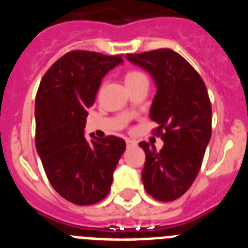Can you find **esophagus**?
<instances>
[{"mask_svg": "<svg viewBox=\"0 0 248 248\" xmlns=\"http://www.w3.org/2000/svg\"><path fill=\"white\" fill-rule=\"evenodd\" d=\"M137 141H135V140H130V139H128L126 140V146H128V148H131V146H135L137 145Z\"/></svg>", "mask_w": 248, "mask_h": 248, "instance_id": "esophagus-1", "label": "esophagus"}]
</instances>
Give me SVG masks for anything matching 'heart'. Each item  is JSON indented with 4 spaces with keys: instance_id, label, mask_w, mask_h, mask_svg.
<instances>
[{
    "instance_id": "1",
    "label": "heart",
    "mask_w": 248,
    "mask_h": 248,
    "mask_svg": "<svg viewBox=\"0 0 248 248\" xmlns=\"http://www.w3.org/2000/svg\"><path fill=\"white\" fill-rule=\"evenodd\" d=\"M141 78H145V76H144L143 73H140V72H137V71H130L126 73L125 76V84H130V83H134L137 82V80L141 79Z\"/></svg>"
}]
</instances>
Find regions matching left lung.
<instances>
[{
    "label": "left lung",
    "instance_id": "left-lung-1",
    "mask_svg": "<svg viewBox=\"0 0 248 248\" xmlns=\"http://www.w3.org/2000/svg\"><path fill=\"white\" fill-rule=\"evenodd\" d=\"M133 64L148 72L156 85L150 118L155 134L164 141L161 150L141 141L145 164L144 187L159 201L183 196L200 171L211 138V103L200 74L184 57L169 48L126 54Z\"/></svg>",
    "mask_w": 248,
    "mask_h": 248
}]
</instances>
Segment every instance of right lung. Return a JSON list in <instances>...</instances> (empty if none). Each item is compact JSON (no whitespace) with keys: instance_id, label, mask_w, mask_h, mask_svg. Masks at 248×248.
<instances>
[{"instance_id":"add662e5","label":"right lung","mask_w":248,"mask_h":248,"mask_svg":"<svg viewBox=\"0 0 248 248\" xmlns=\"http://www.w3.org/2000/svg\"><path fill=\"white\" fill-rule=\"evenodd\" d=\"M122 56L72 50L43 76L36 95V149L50 185L76 205H93L109 194L113 172L125 151L122 138L87 140L88 109L102 79Z\"/></svg>"}]
</instances>
